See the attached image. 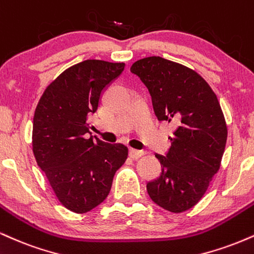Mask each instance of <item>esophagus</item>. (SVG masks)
Listing matches in <instances>:
<instances>
[{"label": "esophagus", "instance_id": "esophagus-1", "mask_svg": "<svg viewBox=\"0 0 254 254\" xmlns=\"http://www.w3.org/2000/svg\"><path fill=\"white\" fill-rule=\"evenodd\" d=\"M129 156H130V158H133V159H138V158L144 156V152L138 151V150H133V148H130Z\"/></svg>", "mask_w": 254, "mask_h": 254}]
</instances>
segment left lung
<instances>
[{
    "instance_id": "obj_1",
    "label": "left lung",
    "mask_w": 254,
    "mask_h": 254,
    "mask_svg": "<svg viewBox=\"0 0 254 254\" xmlns=\"http://www.w3.org/2000/svg\"><path fill=\"white\" fill-rule=\"evenodd\" d=\"M130 72L150 91L158 120L177 127L168 153L156 154L162 174L147 192L165 210L186 211L203 197L221 164L227 126L219 100L197 72L162 57L140 59Z\"/></svg>"
}]
</instances>
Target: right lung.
I'll use <instances>...</instances> for the list:
<instances>
[{"mask_svg":"<svg viewBox=\"0 0 254 254\" xmlns=\"http://www.w3.org/2000/svg\"><path fill=\"white\" fill-rule=\"evenodd\" d=\"M124 63L88 59L66 68L44 91L33 118L32 146L39 168L59 202L77 214L107 198L127 146L108 144L88 133V118L102 92L122 73Z\"/></svg>","mask_w":254,"mask_h":254,"instance_id":"1","label":"right lung"}]
</instances>
